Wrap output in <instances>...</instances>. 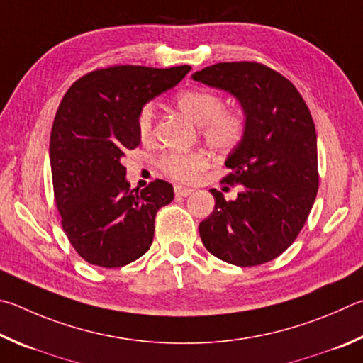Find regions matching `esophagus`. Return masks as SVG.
I'll return each mask as SVG.
<instances>
[{"label":"esophagus","mask_w":363,"mask_h":363,"mask_svg":"<svg viewBox=\"0 0 363 363\" xmlns=\"http://www.w3.org/2000/svg\"><path fill=\"white\" fill-rule=\"evenodd\" d=\"M174 191L177 196H182V198H186V196H189L193 193L191 188H186V186H182V185H175L174 186Z\"/></svg>","instance_id":"34e87169"}]
</instances>
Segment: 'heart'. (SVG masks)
I'll use <instances>...</instances> for the list:
<instances>
[{
  "instance_id": "obj_1",
  "label": "heart",
  "mask_w": 363,
  "mask_h": 363,
  "mask_svg": "<svg viewBox=\"0 0 363 363\" xmlns=\"http://www.w3.org/2000/svg\"><path fill=\"white\" fill-rule=\"evenodd\" d=\"M175 105L188 119L199 124V135L213 151L228 152L242 142L247 118L239 108H223V99L208 89L194 87L178 92ZM155 105L145 104L137 114L138 137L146 142L152 137ZM208 164L204 151H167L157 159V167L172 180L189 182Z\"/></svg>"
}]
</instances>
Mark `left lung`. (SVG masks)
Here are the masks:
<instances>
[{
    "mask_svg": "<svg viewBox=\"0 0 363 363\" xmlns=\"http://www.w3.org/2000/svg\"><path fill=\"white\" fill-rule=\"evenodd\" d=\"M194 81L223 89L244 108L247 132L228 156V185H242L236 201L211 189L215 208L201 221L202 244L226 263L257 266L294 244L319 188L317 135L301 94L285 76L258 62L215 63Z\"/></svg>",
    "mask_w": 363,
    "mask_h": 363,
    "instance_id": "obj_1",
    "label": "left lung"
}]
</instances>
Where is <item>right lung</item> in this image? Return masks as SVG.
Instances as JSON below:
<instances>
[{"instance_id":"1","label":"right lung","mask_w":363,"mask_h":363,"mask_svg":"<svg viewBox=\"0 0 363 363\" xmlns=\"http://www.w3.org/2000/svg\"><path fill=\"white\" fill-rule=\"evenodd\" d=\"M189 69L110 65L81 76L63 95L49 145L54 198L69 244L87 263L121 268L151 247L156 213L174 188L155 180L133 191L123 159L140 145V108Z\"/></svg>"}]
</instances>
